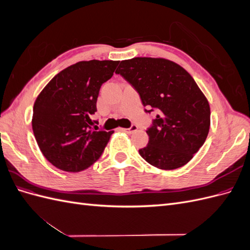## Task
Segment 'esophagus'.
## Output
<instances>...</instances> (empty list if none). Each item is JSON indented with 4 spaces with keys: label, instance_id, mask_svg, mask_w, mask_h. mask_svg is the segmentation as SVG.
<instances>
[{
    "label": "esophagus",
    "instance_id": "34e87169",
    "mask_svg": "<svg viewBox=\"0 0 250 250\" xmlns=\"http://www.w3.org/2000/svg\"><path fill=\"white\" fill-rule=\"evenodd\" d=\"M121 130L126 132V133H133V132H135V131L138 130V126L137 125H131L130 128H122V129H121Z\"/></svg>",
    "mask_w": 250,
    "mask_h": 250
}]
</instances>
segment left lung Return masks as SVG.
Instances as JSON below:
<instances>
[{
	"label": "left lung",
	"instance_id": "1",
	"mask_svg": "<svg viewBox=\"0 0 250 250\" xmlns=\"http://www.w3.org/2000/svg\"><path fill=\"white\" fill-rule=\"evenodd\" d=\"M137 89L144 106L157 109L147 129L149 143L139 150L150 165L163 170L183 167L207 140L208 101L184 67L165 58L122 60L116 71Z\"/></svg>",
	"mask_w": 250,
	"mask_h": 250
}]
</instances>
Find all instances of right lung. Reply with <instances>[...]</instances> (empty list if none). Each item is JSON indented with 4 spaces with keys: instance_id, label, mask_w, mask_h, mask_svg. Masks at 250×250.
<instances>
[{
    "instance_id": "obj_1",
    "label": "right lung",
    "mask_w": 250,
    "mask_h": 250,
    "mask_svg": "<svg viewBox=\"0 0 250 250\" xmlns=\"http://www.w3.org/2000/svg\"><path fill=\"white\" fill-rule=\"evenodd\" d=\"M119 62L89 60L67 66L44 86L33 106L32 129L43 156L56 168L80 172L98 161L113 131L94 126L97 98Z\"/></svg>"
}]
</instances>
